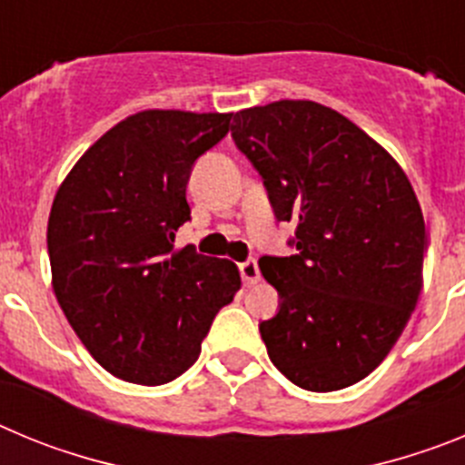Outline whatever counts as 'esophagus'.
<instances>
[{"instance_id":"34e87169","label":"esophagus","mask_w":465,"mask_h":465,"mask_svg":"<svg viewBox=\"0 0 465 465\" xmlns=\"http://www.w3.org/2000/svg\"><path fill=\"white\" fill-rule=\"evenodd\" d=\"M240 274H242V282L249 286V283H256L261 272H258V262L253 258H246L244 262H240Z\"/></svg>"}]
</instances>
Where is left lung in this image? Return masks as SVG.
Listing matches in <instances>:
<instances>
[{
	"label": "left lung",
	"mask_w": 465,
	"mask_h": 465,
	"mask_svg": "<svg viewBox=\"0 0 465 465\" xmlns=\"http://www.w3.org/2000/svg\"><path fill=\"white\" fill-rule=\"evenodd\" d=\"M232 123L274 219L295 223V253L258 261L282 300L258 326L270 361L307 391L356 384L417 305L426 252L417 195L375 139L323 104L282 100Z\"/></svg>",
	"instance_id": "obj_1"
}]
</instances>
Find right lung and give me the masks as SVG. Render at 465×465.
Segmentation results:
<instances>
[{"label":"right lung","instance_id":"obj_1","mask_svg":"<svg viewBox=\"0 0 465 465\" xmlns=\"http://www.w3.org/2000/svg\"><path fill=\"white\" fill-rule=\"evenodd\" d=\"M232 114L142 111L81 155L48 219L53 291L93 359L118 380L165 384L200 356L213 316L240 289L235 262L174 235L200 155Z\"/></svg>","mask_w":465,"mask_h":465}]
</instances>
